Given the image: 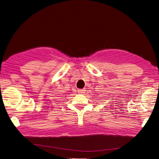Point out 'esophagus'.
<instances>
[{"label":"esophagus","mask_w":159,"mask_h":159,"mask_svg":"<svg viewBox=\"0 0 159 159\" xmlns=\"http://www.w3.org/2000/svg\"><path fill=\"white\" fill-rule=\"evenodd\" d=\"M85 89H78V93H85Z\"/></svg>","instance_id":"obj_1"}]
</instances>
